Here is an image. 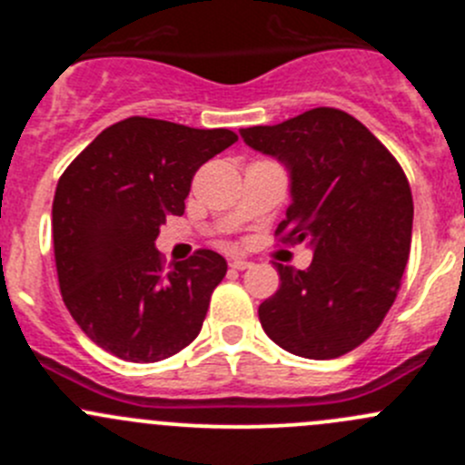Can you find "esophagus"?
<instances>
[{
	"instance_id": "obj_1",
	"label": "esophagus",
	"mask_w": 465,
	"mask_h": 465,
	"mask_svg": "<svg viewBox=\"0 0 465 465\" xmlns=\"http://www.w3.org/2000/svg\"><path fill=\"white\" fill-rule=\"evenodd\" d=\"M230 267L237 269V272H244V269L251 267V262L244 258H230Z\"/></svg>"
}]
</instances>
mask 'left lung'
<instances>
[{"label":"left lung","mask_w":465,"mask_h":465,"mask_svg":"<svg viewBox=\"0 0 465 465\" xmlns=\"http://www.w3.org/2000/svg\"><path fill=\"white\" fill-rule=\"evenodd\" d=\"M240 134L290 178L292 203L276 232L312 249L303 272L276 264L281 287L260 303V324L294 356H342L379 329L400 290L413 230L409 180L381 141L340 109Z\"/></svg>","instance_id":"1"}]
</instances>
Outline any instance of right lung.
<instances>
[{"instance_id": "obj_1", "label": "right lung", "mask_w": 465, "mask_h": 465, "mask_svg": "<svg viewBox=\"0 0 465 465\" xmlns=\"http://www.w3.org/2000/svg\"><path fill=\"white\" fill-rule=\"evenodd\" d=\"M235 141L230 130L132 116L61 175L52 205L61 296L97 347L157 362L201 333L228 262L203 249L166 269L154 240L166 216L184 212L193 173Z\"/></svg>"}]
</instances>
